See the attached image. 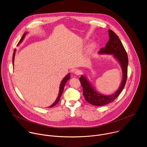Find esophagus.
<instances>
[{"mask_svg": "<svg viewBox=\"0 0 147 147\" xmlns=\"http://www.w3.org/2000/svg\"><path fill=\"white\" fill-rule=\"evenodd\" d=\"M74 73H75V74H76L77 76H80V75L81 74L82 71H81L80 69H77V70H75Z\"/></svg>", "mask_w": 147, "mask_h": 147, "instance_id": "esophagus-1", "label": "esophagus"}]
</instances>
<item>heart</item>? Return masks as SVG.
<instances>
[{
	"instance_id": "1",
	"label": "heart",
	"mask_w": 147,
	"mask_h": 147,
	"mask_svg": "<svg viewBox=\"0 0 147 147\" xmlns=\"http://www.w3.org/2000/svg\"><path fill=\"white\" fill-rule=\"evenodd\" d=\"M96 44L95 43H92L90 45V46H89V50H90V51L93 50V49H94L96 48Z\"/></svg>"
}]
</instances>
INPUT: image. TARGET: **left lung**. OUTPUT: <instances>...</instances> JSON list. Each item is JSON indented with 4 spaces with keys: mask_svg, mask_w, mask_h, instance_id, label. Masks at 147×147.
I'll return each mask as SVG.
<instances>
[{
    "mask_svg": "<svg viewBox=\"0 0 147 147\" xmlns=\"http://www.w3.org/2000/svg\"><path fill=\"white\" fill-rule=\"evenodd\" d=\"M109 39L105 47L101 48L100 54H109L119 62L122 71L123 78L121 84L115 93L110 95H104L96 91L86 77L82 75L80 81L83 88V96L85 100L94 106H103L113 102L123 90L127 78L128 58L127 53L119 36L111 30H108Z\"/></svg>",
    "mask_w": 147,
    "mask_h": 147,
    "instance_id": "8db88e82",
    "label": "left lung"
}]
</instances>
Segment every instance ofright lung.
<instances>
[{"instance_id":"add662e5","label":"right lung","mask_w":147,"mask_h":147,"mask_svg":"<svg viewBox=\"0 0 147 147\" xmlns=\"http://www.w3.org/2000/svg\"><path fill=\"white\" fill-rule=\"evenodd\" d=\"M27 32H25V33L23 35L22 38L20 39V40H19V43H18V45H19L23 41V40L24 39V38L26 35L27 34ZM15 51H16V49L14 50V51H13V57H12V64H13V63H14V62H13V61H14V58H15ZM70 73H68V74L64 77V78L62 80V81H61V84H60V86H59V94H58V97L57 98V99H56V100L55 101V102H54L51 106H50L49 108L53 107L54 106H55L56 104H57L58 103V102H59V99H60V97H61V95H62V93H63L65 85L66 82H67L69 80H70Z\"/></svg>"}]
</instances>
